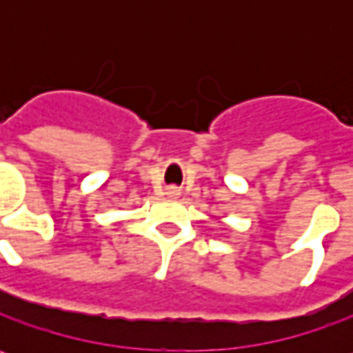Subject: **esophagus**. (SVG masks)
<instances>
[{
    "mask_svg": "<svg viewBox=\"0 0 353 353\" xmlns=\"http://www.w3.org/2000/svg\"><path fill=\"white\" fill-rule=\"evenodd\" d=\"M167 196H169V198H179V196H181V190H179L176 186H169V188H167Z\"/></svg>",
    "mask_w": 353,
    "mask_h": 353,
    "instance_id": "1",
    "label": "esophagus"
}]
</instances>
